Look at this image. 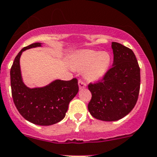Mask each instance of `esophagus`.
I'll list each match as a JSON object with an SVG mask.
<instances>
[{
    "mask_svg": "<svg viewBox=\"0 0 157 157\" xmlns=\"http://www.w3.org/2000/svg\"><path fill=\"white\" fill-rule=\"evenodd\" d=\"M78 87L79 89H83V88H85L87 87V84H86L84 82H83V81L79 80L78 81Z\"/></svg>",
    "mask_w": 157,
    "mask_h": 157,
    "instance_id": "obj_1",
    "label": "esophagus"
}]
</instances>
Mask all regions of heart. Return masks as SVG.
<instances>
[{"label": "heart", "mask_w": 157, "mask_h": 157, "mask_svg": "<svg viewBox=\"0 0 157 157\" xmlns=\"http://www.w3.org/2000/svg\"><path fill=\"white\" fill-rule=\"evenodd\" d=\"M112 58L106 51L82 50L74 52L70 64L74 70H83L86 80L94 82L106 74L111 64Z\"/></svg>", "instance_id": "b5f03b06"}]
</instances>
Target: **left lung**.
<instances>
[{
  "mask_svg": "<svg viewBox=\"0 0 157 157\" xmlns=\"http://www.w3.org/2000/svg\"><path fill=\"white\" fill-rule=\"evenodd\" d=\"M113 64L104 78L88 89L92 98L88 110L96 119L113 121L128 115L136 104L140 87V69L131 49L112 42Z\"/></svg>",
  "mask_w": 157,
  "mask_h": 157,
  "instance_id": "left-lung-1",
  "label": "left lung"
}]
</instances>
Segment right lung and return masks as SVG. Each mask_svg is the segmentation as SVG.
<instances>
[{
	"label": "right lung",
	"instance_id": "1",
	"mask_svg": "<svg viewBox=\"0 0 157 157\" xmlns=\"http://www.w3.org/2000/svg\"><path fill=\"white\" fill-rule=\"evenodd\" d=\"M39 47H42L41 43L32 44L24 47L15 57L10 70L12 96L15 107L26 120L48 126L65 117L70 101L78 92V85L76 78L56 79L44 87H28L23 82L20 58L24 51Z\"/></svg>",
	"mask_w": 157,
	"mask_h": 157
}]
</instances>
